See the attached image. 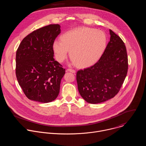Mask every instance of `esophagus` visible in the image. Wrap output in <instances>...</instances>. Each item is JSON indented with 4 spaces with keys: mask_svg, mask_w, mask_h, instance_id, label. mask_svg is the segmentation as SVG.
<instances>
[{
    "mask_svg": "<svg viewBox=\"0 0 146 146\" xmlns=\"http://www.w3.org/2000/svg\"><path fill=\"white\" fill-rule=\"evenodd\" d=\"M66 71L71 72V73H76V71L74 70H73V69H68Z\"/></svg>",
    "mask_w": 146,
    "mask_h": 146,
    "instance_id": "1",
    "label": "esophagus"
}]
</instances>
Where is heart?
<instances>
[{
	"label": "heart",
	"mask_w": 146,
	"mask_h": 146,
	"mask_svg": "<svg viewBox=\"0 0 146 146\" xmlns=\"http://www.w3.org/2000/svg\"><path fill=\"white\" fill-rule=\"evenodd\" d=\"M107 37L105 32L94 28L81 27L69 31L55 40L52 49L56 60L61 63L68 52L74 65L80 69L89 68L98 61L105 51Z\"/></svg>",
	"instance_id": "1"
}]
</instances>
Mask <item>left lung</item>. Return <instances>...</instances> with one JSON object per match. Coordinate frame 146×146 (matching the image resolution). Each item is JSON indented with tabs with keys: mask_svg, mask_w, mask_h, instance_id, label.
<instances>
[{
	"mask_svg": "<svg viewBox=\"0 0 146 146\" xmlns=\"http://www.w3.org/2000/svg\"><path fill=\"white\" fill-rule=\"evenodd\" d=\"M109 31L110 41L99 60L94 65L77 73L78 92L89 103H99L114 98L127 74L126 47L117 35Z\"/></svg>",
	"mask_w": 146,
	"mask_h": 146,
	"instance_id": "1",
	"label": "left lung"
}]
</instances>
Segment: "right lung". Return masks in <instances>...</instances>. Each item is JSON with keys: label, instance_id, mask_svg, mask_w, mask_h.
Returning <instances> with one entry per match:
<instances>
[{"label": "right lung", "instance_id": "1", "mask_svg": "<svg viewBox=\"0 0 146 146\" xmlns=\"http://www.w3.org/2000/svg\"><path fill=\"white\" fill-rule=\"evenodd\" d=\"M60 26L51 24L38 29L21 42L16 52V77L26 96L48 103L58 96L65 69L54 58L52 45Z\"/></svg>", "mask_w": 146, "mask_h": 146}]
</instances>
